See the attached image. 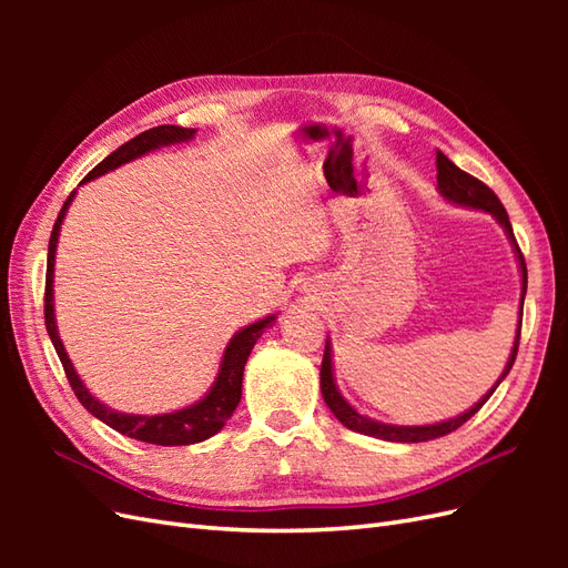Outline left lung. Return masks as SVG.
I'll return each instance as SVG.
<instances>
[{
	"mask_svg": "<svg viewBox=\"0 0 568 568\" xmlns=\"http://www.w3.org/2000/svg\"><path fill=\"white\" fill-rule=\"evenodd\" d=\"M436 170H438V194L453 203V205H462V209H471V211H484L490 213L497 225H500L509 239V244L514 248V255H517V263H519V272H521V301H519V324H517V336H514V346L509 353L507 365L500 374V379H497L490 390L480 398L478 403H474L467 412H462V415L453 417V419H445V422H436V424H422V426H400V424H386L379 419H372L363 412H357L346 398H343L338 386H336V376H334V357H332V341L326 336V346H324V359H322V372H320V388H322V398L334 412V417L351 428V432L357 434H365L372 438H382V440H390V443H424V440H434L440 436H448L453 434L455 428H459L464 422L471 419L476 412L486 405V400L495 393V388L503 384L505 376L509 374L514 359H517V351H519V336H521V315H524V298H526V284H528V274H526V263H524V255L521 248L517 244V239H514L511 232V222L509 215L505 211V205L500 203L490 189L471 178L469 173H464L459 170L448 156H445L443 151H436Z\"/></svg>",
	"mask_w": 568,
	"mask_h": 568,
	"instance_id": "left-lung-1",
	"label": "left lung"
}]
</instances>
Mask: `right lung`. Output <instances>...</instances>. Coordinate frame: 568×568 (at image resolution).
Masks as SVG:
<instances>
[{"label":"right lung","mask_w":568,"mask_h":568,"mask_svg":"<svg viewBox=\"0 0 568 568\" xmlns=\"http://www.w3.org/2000/svg\"><path fill=\"white\" fill-rule=\"evenodd\" d=\"M196 136V130L192 128H180V125H161V128H151L142 134H136L134 140L125 142L123 146H118L111 156L101 161L92 173L82 180L90 182L101 175L111 173V170L125 165L130 161H136L146 156V153L163 149V146H173V144H184L192 142ZM78 194L75 192L65 199L63 209L54 222V230H51L49 239V253H47V288H44V324H47V334L54 343L57 355L61 359V365L65 369L68 384L75 390L78 400L82 407L94 415L99 422H104L111 426L113 432L123 434L128 438L142 440V443H153V445H192L201 443L205 438L215 436L225 422L232 417V412L236 409L239 400H242V382H244V367L246 359L255 346V341L263 336L267 326L277 322V315H267L257 322L246 324L244 329H239L230 343L225 353L220 357V369L215 374L213 386L205 390L203 398L196 403L186 405L175 412H163V415H128V412H118L109 405L101 403L97 395L90 393V388L84 386L80 379V374L75 372L71 357H68L63 341L59 336V326H57V313H54V265H57V246H59V234L61 225L65 220L68 209Z\"/></svg>","instance_id":"obj_1"}]
</instances>
